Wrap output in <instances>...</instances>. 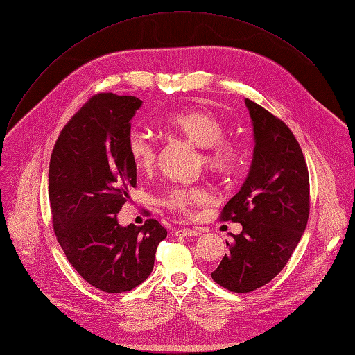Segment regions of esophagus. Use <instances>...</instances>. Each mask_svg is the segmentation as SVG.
I'll use <instances>...</instances> for the list:
<instances>
[{
    "mask_svg": "<svg viewBox=\"0 0 355 355\" xmlns=\"http://www.w3.org/2000/svg\"><path fill=\"white\" fill-rule=\"evenodd\" d=\"M200 234L198 229H190V227H184V229H178L175 230V236L177 237H187V236H197Z\"/></svg>",
    "mask_w": 355,
    "mask_h": 355,
    "instance_id": "esophagus-1",
    "label": "esophagus"
}]
</instances>
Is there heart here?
Wrapping results in <instances>:
<instances>
[{
  "mask_svg": "<svg viewBox=\"0 0 355 355\" xmlns=\"http://www.w3.org/2000/svg\"><path fill=\"white\" fill-rule=\"evenodd\" d=\"M171 132L202 148L200 165L220 178L232 177L239 168L237 146L225 138L226 128L221 119L209 109L193 107L178 110L164 121ZM128 154L138 171H148L155 165L158 148L155 141L141 130H132L126 142ZM209 200V193L200 185H173L161 196L164 207L189 216L196 206Z\"/></svg>",
  "mask_w": 355,
  "mask_h": 355,
  "instance_id": "b5f03b06",
  "label": "heart"
}]
</instances>
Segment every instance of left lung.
<instances>
[{
  "label": "left lung",
  "mask_w": 355,
  "mask_h": 355,
  "mask_svg": "<svg viewBox=\"0 0 355 355\" xmlns=\"http://www.w3.org/2000/svg\"><path fill=\"white\" fill-rule=\"evenodd\" d=\"M245 102L253 122V161L220 213V220L240 223L243 230L226 241L229 253L211 272L216 284L236 293L262 288L285 268L309 216V174L300 142L284 121Z\"/></svg>",
  "instance_id": "obj_1"
}]
</instances>
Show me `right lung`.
Listing matches in <instances>:
<instances>
[{"mask_svg":"<svg viewBox=\"0 0 355 355\" xmlns=\"http://www.w3.org/2000/svg\"><path fill=\"white\" fill-rule=\"evenodd\" d=\"M135 96L98 93L64 125L49 168L53 227L70 265L87 284L107 293L141 285L151 275L166 230L148 218L119 226L116 214L137 187L128 154Z\"/></svg>","mask_w":355,"mask_h":355,"instance_id":"obj_1","label":"right lung"}]
</instances>
